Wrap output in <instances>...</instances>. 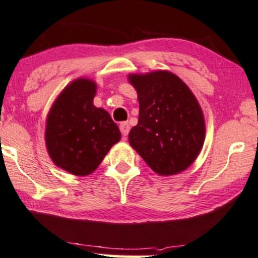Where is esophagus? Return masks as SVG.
<instances>
[{
	"instance_id": "1",
	"label": "esophagus",
	"mask_w": 258,
	"mask_h": 258,
	"mask_svg": "<svg viewBox=\"0 0 258 258\" xmlns=\"http://www.w3.org/2000/svg\"><path fill=\"white\" fill-rule=\"evenodd\" d=\"M120 132H121V135L123 137H126L127 135H128L130 132V123L127 121H122L121 123H120Z\"/></svg>"
}]
</instances>
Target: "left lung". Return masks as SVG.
<instances>
[{"instance_id":"obj_1","label":"left lung","mask_w":258,"mask_h":258,"mask_svg":"<svg viewBox=\"0 0 258 258\" xmlns=\"http://www.w3.org/2000/svg\"><path fill=\"white\" fill-rule=\"evenodd\" d=\"M128 78L139 100L138 123L130 132V144L157 174L183 171L205 140L204 115L193 93L169 71Z\"/></svg>"}]
</instances>
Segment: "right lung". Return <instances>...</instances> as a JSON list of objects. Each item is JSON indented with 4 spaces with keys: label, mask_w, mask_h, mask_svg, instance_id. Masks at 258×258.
Returning <instances> with one entry per match:
<instances>
[{
    "label": "right lung",
    "mask_w": 258,
    "mask_h": 258,
    "mask_svg": "<svg viewBox=\"0 0 258 258\" xmlns=\"http://www.w3.org/2000/svg\"><path fill=\"white\" fill-rule=\"evenodd\" d=\"M95 93L93 81H74L61 91L47 116L45 139L52 161L77 176L95 170L121 137L108 112L93 105Z\"/></svg>",
    "instance_id": "right-lung-1"
}]
</instances>
